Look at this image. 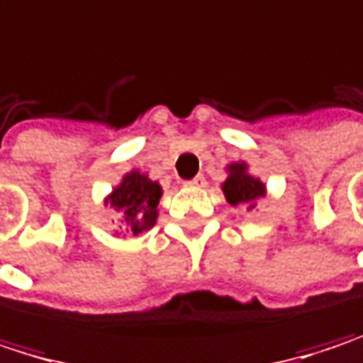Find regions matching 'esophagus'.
<instances>
[{
  "label": "esophagus",
  "instance_id": "obj_1",
  "mask_svg": "<svg viewBox=\"0 0 363 363\" xmlns=\"http://www.w3.org/2000/svg\"><path fill=\"white\" fill-rule=\"evenodd\" d=\"M188 186H192V188H204L206 186V179H204L203 175H196L192 182H188Z\"/></svg>",
  "mask_w": 363,
  "mask_h": 363
}]
</instances>
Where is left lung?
<instances>
[{
  "label": "left lung",
  "instance_id": "obj_1",
  "mask_svg": "<svg viewBox=\"0 0 363 363\" xmlns=\"http://www.w3.org/2000/svg\"><path fill=\"white\" fill-rule=\"evenodd\" d=\"M228 177L225 182L221 184V190L225 194V201L232 204V206H247V208H255L257 201L265 196V184L250 175L249 164L245 160H238V162H230L228 164Z\"/></svg>",
  "mask_w": 363,
  "mask_h": 363
}]
</instances>
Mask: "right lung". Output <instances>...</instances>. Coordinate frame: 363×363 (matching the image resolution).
<instances>
[{"label":"right lung","mask_w":363,"mask_h":363,"mask_svg":"<svg viewBox=\"0 0 363 363\" xmlns=\"http://www.w3.org/2000/svg\"><path fill=\"white\" fill-rule=\"evenodd\" d=\"M162 188L159 182H152L146 173L133 169L123 175L121 184L104 199L118 213V234L138 236L155 228L159 219V201Z\"/></svg>","instance_id":"obj_1"}]
</instances>
